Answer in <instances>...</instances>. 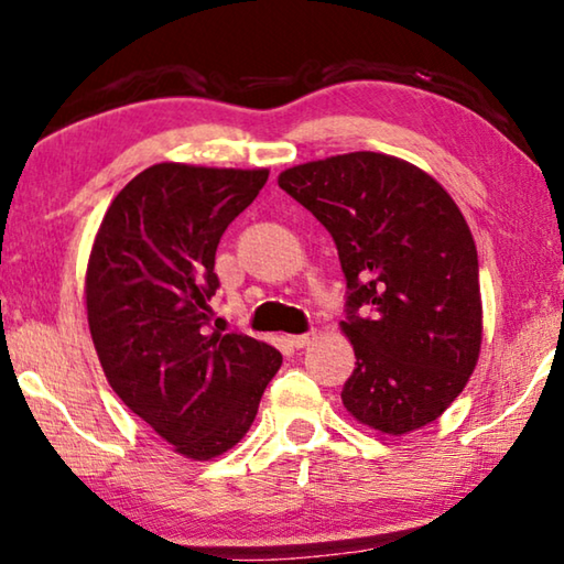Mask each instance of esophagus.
<instances>
[{"label": "esophagus", "instance_id": "1", "mask_svg": "<svg viewBox=\"0 0 564 564\" xmlns=\"http://www.w3.org/2000/svg\"><path fill=\"white\" fill-rule=\"evenodd\" d=\"M316 338V334H299V336H291L289 341H291V346H296V348H306L311 341H314Z\"/></svg>", "mask_w": 564, "mask_h": 564}]
</instances>
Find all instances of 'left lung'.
I'll return each mask as SVG.
<instances>
[{"instance_id":"obj_1","label":"left lung","mask_w":564,"mask_h":564,"mask_svg":"<svg viewBox=\"0 0 564 564\" xmlns=\"http://www.w3.org/2000/svg\"><path fill=\"white\" fill-rule=\"evenodd\" d=\"M279 185L338 248L356 356L346 411L391 436L432 424L481 348L477 246L457 203L422 167L366 150L283 170Z\"/></svg>"}]
</instances>
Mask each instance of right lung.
Segmentation results:
<instances>
[{"label":"right lung","mask_w":564,"mask_h":564,"mask_svg":"<svg viewBox=\"0 0 564 564\" xmlns=\"http://www.w3.org/2000/svg\"><path fill=\"white\" fill-rule=\"evenodd\" d=\"M268 170L158 163L115 195L89 250L87 324L115 394L177 454L234 449L283 356L208 330L220 236Z\"/></svg>","instance_id":"1"}]
</instances>
